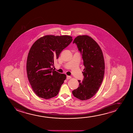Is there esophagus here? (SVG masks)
<instances>
[{"instance_id":"obj_1","label":"esophagus","mask_w":133,"mask_h":133,"mask_svg":"<svg viewBox=\"0 0 133 133\" xmlns=\"http://www.w3.org/2000/svg\"><path fill=\"white\" fill-rule=\"evenodd\" d=\"M71 78V77L70 76H67V77H66V78H67V79H69L70 78Z\"/></svg>"}]
</instances>
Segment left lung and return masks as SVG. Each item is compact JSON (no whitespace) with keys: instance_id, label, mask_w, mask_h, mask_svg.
I'll use <instances>...</instances> for the list:
<instances>
[{"instance_id":"left-lung-1","label":"left lung","mask_w":133,"mask_h":133,"mask_svg":"<svg viewBox=\"0 0 133 133\" xmlns=\"http://www.w3.org/2000/svg\"><path fill=\"white\" fill-rule=\"evenodd\" d=\"M74 43L82 55L84 69L83 80H78L79 86L72 93L80 100H87L96 94L102 84L105 69L104 56L98 44L88 35L78 36Z\"/></svg>"}]
</instances>
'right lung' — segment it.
<instances>
[{
  "mask_svg": "<svg viewBox=\"0 0 133 133\" xmlns=\"http://www.w3.org/2000/svg\"><path fill=\"white\" fill-rule=\"evenodd\" d=\"M73 40L69 35H48L33 44L28 55L26 70L33 91L39 97L49 99L58 94L66 78L53 69L54 60Z\"/></svg>",
  "mask_w": 133,
  "mask_h": 133,
  "instance_id": "add662e5",
  "label": "right lung"
}]
</instances>
